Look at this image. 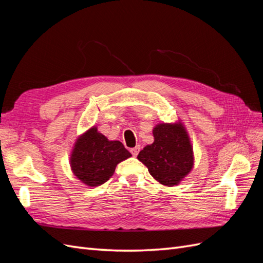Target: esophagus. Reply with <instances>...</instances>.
I'll list each match as a JSON object with an SVG mask.
<instances>
[{"label":"esophagus","instance_id":"esophagus-1","mask_svg":"<svg viewBox=\"0 0 263 263\" xmlns=\"http://www.w3.org/2000/svg\"><path fill=\"white\" fill-rule=\"evenodd\" d=\"M139 150H140V146H136L135 148L130 149V153L134 157H137V155L139 154Z\"/></svg>","mask_w":263,"mask_h":263}]
</instances>
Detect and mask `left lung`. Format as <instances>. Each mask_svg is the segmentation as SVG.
I'll use <instances>...</instances> for the list:
<instances>
[{"label": "left lung", "mask_w": 263, "mask_h": 263, "mask_svg": "<svg viewBox=\"0 0 263 263\" xmlns=\"http://www.w3.org/2000/svg\"><path fill=\"white\" fill-rule=\"evenodd\" d=\"M154 142L138 155L149 173L160 184H180L193 169L194 155L190 136L182 122L161 123L153 130Z\"/></svg>", "instance_id": "left-lung-1"}]
</instances>
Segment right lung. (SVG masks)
Masks as SVG:
<instances>
[{
	"mask_svg": "<svg viewBox=\"0 0 263 263\" xmlns=\"http://www.w3.org/2000/svg\"><path fill=\"white\" fill-rule=\"evenodd\" d=\"M132 157L121 141L108 140L91 127L78 137L70 155L71 171L87 186H99L115 172L116 165Z\"/></svg>",
	"mask_w": 263,
	"mask_h": 263,
	"instance_id": "add662e5",
	"label": "right lung"
}]
</instances>
